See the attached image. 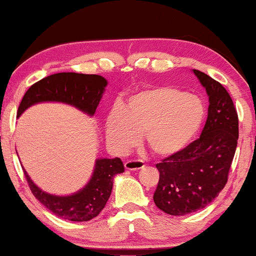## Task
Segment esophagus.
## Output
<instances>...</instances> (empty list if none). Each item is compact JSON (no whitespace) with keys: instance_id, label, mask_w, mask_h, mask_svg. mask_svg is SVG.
Wrapping results in <instances>:
<instances>
[{"instance_id":"34e87169","label":"esophagus","mask_w":256,"mask_h":256,"mask_svg":"<svg viewBox=\"0 0 256 256\" xmlns=\"http://www.w3.org/2000/svg\"><path fill=\"white\" fill-rule=\"evenodd\" d=\"M144 167V164L140 160H128L124 162V168L128 170H138Z\"/></svg>"}]
</instances>
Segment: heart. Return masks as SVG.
<instances>
[{"label":"heart","mask_w":256,"mask_h":256,"mask_svg":"<svg viewBox=\"0 0 256 256\" xmlns=\"http://www.w3.org/2000/svg\"><path fill=\"white\" fill-rule=\"evenodd\" d=\"M198 96L172 87H154L132 94L124 109L115 107L106 121V138L116 152H128L144 134L152 154L167 158L182 150L204 118Z\"/></svg>","instance_id":"b5f03b06"}]
</instances>
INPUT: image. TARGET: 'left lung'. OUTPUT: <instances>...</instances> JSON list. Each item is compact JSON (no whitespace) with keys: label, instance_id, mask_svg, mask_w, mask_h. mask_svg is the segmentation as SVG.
<instances>
[{"label":"left lung","instance_id":"1","mask_svg":"<svg viewBox=\"0 0 256 256\" xmlns=\"http://www.w3.org/2000/svg\"><path fill=\"white\" fill-rule=\"evenodd\" d=\"M209 96L208 118L200 138L156 164L158 208L187 215L208 206L224 188L236 150L238 118L230 92L220 82L194 69Z\"/></svg>","mask_w":256,"mask_h":256}]
</instances>
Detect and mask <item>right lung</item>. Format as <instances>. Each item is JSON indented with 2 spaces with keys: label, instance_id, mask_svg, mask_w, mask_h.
<instances>
[{
  "label": "right lung",
  "instance_id": "obj_1",
  "mask_svg": "<svg viewBox=\"0 0 256 256\" xmlns=\"http://www.w3.org/2000/svg\"><path fill=\"white\" fill-rule=\"evenodd\" d=\"M107 81L95 74L58 72L40 80L23 96L18 116L32 104L43 101H58L75 106L89 115H94L104 94ZM124 172L120 158L96 160L94 174L86 187L69 196H55L44 193L28 176L26 180L34 196L58 216L69 221H89L104 208L112 189V178Z\"/></svg>",
  "mask_w": 256,
  "mask_h": 256
}]
</instances>
